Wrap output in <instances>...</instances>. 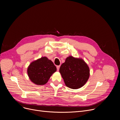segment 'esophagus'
Returning <instances> with one entry per match:
<instances>
[{
    "label": "esophagus",
    "instance_id": "esophagus-1",
    "mask_svg": "<svg viewBox=\"0 0 120 120\" xmlns=\"http://www.w3.org/2000/svg\"><path fill=\"white\" fill-rule=\"evenodd\" d=\"M60 66H56V68H57V71H58L59 70V68H60Z\"/></svg>",
    "mask_w": 120,
    "mask_h": 120
}]
</instances>
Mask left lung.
Segmentation results:
<instances>
[{
    "mask_svg": "<svg viewBox=\"0 0 120 120\" xmlns=\"http://www.w3.org/2000/svg\"><path fill=\"white\" fill-rule=\"evenodd\" d=\"M90 68L81 58L70 56L59 69V72L67 86L72 89L82 87L90 77Z\"/></svg>",
    "mask_w": 120,
    "mask_h": 120,
    "instance_id": "obj_1",
    "label": "left lung"
}]
</instances>
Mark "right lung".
<instances>
[{
	"label": "right lung",
	"instance_id": "right-lung-1",
	"mask_svg": "<svg viewBox=\"0 0 120 120\" xmlns=\"http://www.w3.org/2000/svg\"><path fill=\"white\" fill-rule=\"evenodd\" d=\"M56 70L51 60L46 57H42L31 63L28 68L27 73L33 83L37 85H44Z\"/></svg>",
	"mask_w": 120,
	"mask_h": 120
}]
</instances>
